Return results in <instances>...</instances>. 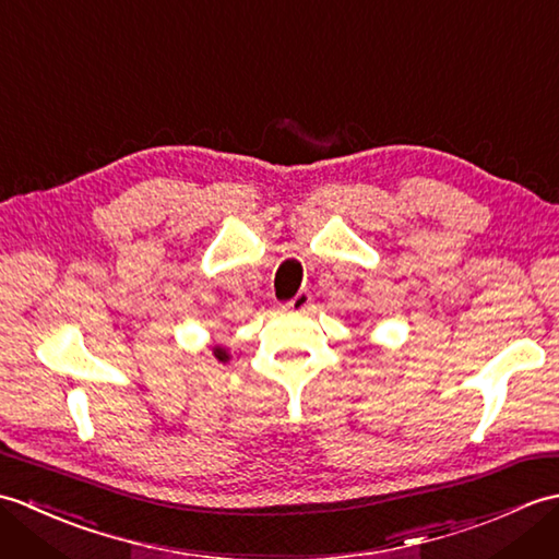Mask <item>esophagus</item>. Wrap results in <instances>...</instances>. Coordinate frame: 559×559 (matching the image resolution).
Instances as JSON below:
<instances>
[{"mask_svg": "<svg viewBox=\"0 0 559 559\" xmlns=\"http://www.w3.org/2000/svg\"><path fill=\"white\" fill-rule=\"evenodd\" d=\"M312 307V295L307 290H300L298 295H295L293 300L286 302V310L288 312H307Z\"/></svg>", "mask_w": 559, "mask_h": 559, "instance_id": "esophagus-1", "label": "esophagus"}]
</instances>
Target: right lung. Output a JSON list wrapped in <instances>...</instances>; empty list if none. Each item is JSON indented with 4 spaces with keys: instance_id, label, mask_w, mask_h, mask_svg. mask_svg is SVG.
Returning a JSON list of instances; mask_svg holds the SVG:
<instances>
[{
    "instance_id": "obj_1",
    "label": "right lung",
    "mask_w": 559,
    "mask_h": 559,
    "mask_svg": "<svg viewBox=\"0 0 559 559\" xmlns=\"http://www.w3.org/2000/svg\"><path fill=\"white\" fill-rule=\"evenodd\" d=\"M213 355H216V358H218L221 362H225V360H228V353H225L223 348H213Z\"/></svg>"
}]
</instances>
